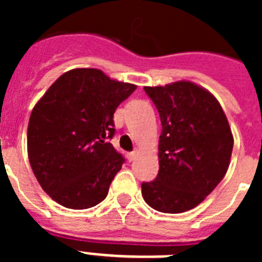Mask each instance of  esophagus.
<instances>
[{
  "label": "esophagus",
  "mask_w": 262,
  "mask_h": 262,
  "mask_svg": "<svg viewBox=\"0 0 262 262\" xmlns=\"http://www.w3.org/2000/svg\"><path fill=\"white\" fill-rule=\"evenodd\" d=\"M136 154H138V152H136V151H133V152H129V154L127 155V156H128V160H129V161H133V160H135Z\"/></svg>",
  "instance_id": "obj_1"
}]
</instances>
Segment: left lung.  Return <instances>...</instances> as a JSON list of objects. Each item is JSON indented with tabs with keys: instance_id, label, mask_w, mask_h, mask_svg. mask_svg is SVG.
<instances>
[{
	"instance_id": "8db88e82",
	"label": "left lung",
	"mask_w": 262,
	"mask_h": 262,
	"mask_svg": "<svg viewBox=\"0 0 262 262\" xmlns=\"http://www.w3.org/2000/svg\"><path fill=\"white\" fill-rule=\"evenodd\" d=\"M144 90L159 111L163 129L159 174L143 182V198L160 212H185L203 202L228 170L231 127L217 99L191 81Z\"/></svg>"
}]
</instances>
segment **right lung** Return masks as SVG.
I'll return each mask as SVG.
<instances>
[{
  "label": "right lung",
  "mask_w": 262,
  "mask_h": 262,
  "mask_svg": "<svg viewBox=\"0 0 262 262\" xmlns=\"http://www.w3.org/2000/svg\"><path fill=\"white\" fill-rule=\"evenodd\" d=\"M136 85L96 68L60 76L32 108L27 127L30 165L41 189L67 209L102 202L124 163L107 139L114 113Z\"/></svg>",
  "instance_id": "add662e5"
}]
</instances>
